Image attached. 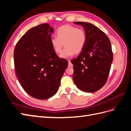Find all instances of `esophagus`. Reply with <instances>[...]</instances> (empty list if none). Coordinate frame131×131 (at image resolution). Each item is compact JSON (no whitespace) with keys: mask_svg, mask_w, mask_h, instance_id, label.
<instances>
[{"mask_svg":"<svg viewBox=\"0 0 131 131\" xmlns=\"http://www.w3.org/2000/svg\"><path fill=\"white\" fill-rule=\"evenodd\" d=\"M73 64L70 60H68V67H72Z\"/></svg>","mask_w":131,"mask_h":131,"instance_id":"esophagus-1","label":"esophagus"}]
</instances>
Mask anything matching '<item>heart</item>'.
Returning a JSON list of instances; mask_svg holds the SVG:
<instances>
[{
    "label": "heart",
    "instance_id": "heart-1",
    "mask_svg": "<svg viewBox=\"0 0 131 131\" xmlns=\"http://www.w3.org/2000/svg\"><path fill=\"white\" fill-rule=\"evenodd\" d=\"M56 34L57 37L51 38L50 43L57 54L61 52L64 44L65 48L60 53V58H68L74 53H80L83 49L87 40L84 30L66 24L58 28Z\"/></svg>",
    "mask_w": 131,
    "mask_h": 131
}]
</instances>
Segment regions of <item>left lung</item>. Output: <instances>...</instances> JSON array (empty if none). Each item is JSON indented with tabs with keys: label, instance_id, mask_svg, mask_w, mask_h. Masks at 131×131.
<instances>
[{
	"label": "left lung",
	"instance_id": "1",
	"mask_svg": "<svg viewBox=\"0 0 131 131\" xmlns=\"http://www.w3.org/2000/svg\"><path fill=\"white\" fill-rule=\"evenodd\" d=\"M74 23L83 27L87 40L77 58L71 60L73 80L80 90L93 93L103 87L109 75L113 61L111 41L106 34L93 24L82 21Z\"/></svg>",
	"mask_w": 131,
	"mask_h": 131
}]
</instances>
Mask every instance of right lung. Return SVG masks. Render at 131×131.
I'll use <instances>...</instances> for the list:
<instances>
[{
    "label": "right lung",
    "instance_id": "right-lung-1",
    "mask_svg": "<svg viewBox=\"0 0 131 131\" xmlns=\"http://www.w3.org/2000/svg\"><path fill=\"white\" fill-rule=\"evenodd\" d=\"M53 31L48 23L31 28L19 40L14 51L18 80L29 95L38 100H47L57 93L68 64L53 49Z\"/></svg>",
    "mask_w": 131,
    "mask_h": 131
}]
</instances>
